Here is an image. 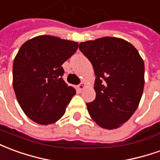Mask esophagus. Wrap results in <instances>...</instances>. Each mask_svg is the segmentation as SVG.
Listing matches in <instances>:
<instances>
[{"instance_id": "obj_1", "label": "esophagus", "mask_w": 160, "mask_h": 160, "mask_svg": "<svg viewBox=\"0 0 160 160\" xmlns=\"http://www.w3.org/2000/svg\"><path fill=\"white\" fill-rule=\"evenodd\" d=\"M84 88H85V83H84V82H81V83L78 86V90H82Z\"/></svg>"}]
</instances>
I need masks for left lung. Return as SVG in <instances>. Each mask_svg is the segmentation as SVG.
<instances>
[{"mask_svg":"<svg viewBox=\"0 0 160 160\" xmlns=\"http://www.w3.org/2000/svg\"><path fill=\"white\" fill-rule=\"evenodd\" d=\"M91 62L96 99L87 103L90 117L101 128H120L135 112L145 84L144 61L125 39L103 37L79 44Z\"/></svg>","mask_w":160,"mask_h":160,"instance_id":"1","label":"left lung"}]
</instances>
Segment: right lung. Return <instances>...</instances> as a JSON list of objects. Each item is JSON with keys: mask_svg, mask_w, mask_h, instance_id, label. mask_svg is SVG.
Segmentation results:
<instances>
[{"mask_svg": "<svg viewBox=\"0 0 160 160\" xmlns=\"http://www.w3.org/2000/svg\"><path fill=\"white\" fill-rule=\"evenodd\" d=\"M78 48V42L40 35L26 41L14 58L13 87L28 118L40 125L58 121L76 94L63 80L62 64Z\"/></svg>", "mask_w": 160, "mask_h": 160, "instance_id": "obj_1", "label": "right lung"}]
</instances>
